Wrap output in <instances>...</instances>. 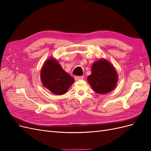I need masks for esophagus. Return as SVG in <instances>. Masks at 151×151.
Here are the masks:
<instances>
[{
  "label": "esophagus",
  "instance_id": "esophagus-1",
  "mask_svg": "<svg viewBox=\"0 0 151 151\" xmlns=\"http://www.w3.org/2000/svg\"><path fill=\"white\" fill-rule=\"evenodd\" d=\"M84 79V76H76L75 77V79L76 81L77 80H81V79Z\"/></svg>",
  "mask_w": 151,
  "mask_h": 151
}]
</instances>
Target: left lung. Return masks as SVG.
I'll return each instance as SVG.
<instances>
[{
	"label": "left lung",
	"instance_id": "left-lung-1",
	"mask_svg": "<svg viewBox=\"0 0 151 151\" xmlns=\"http://www.w3.org/2000/svg\"><path fill=\"white\" fill-rule=\"evenodd\" d=\"M91 74L88 77L91 86L96 93L106 94L115 88L118 77L115 68L106 60H99L93 63Z\"/></svg>",
	"mask_w": 151,
	"mask_h": 151
}]
</instances>
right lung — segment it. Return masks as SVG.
I'll return each mask as SVG.
<instances>
[{
    "label": "right lung",
    "instance_id": "add662e5",
    "mask_svg": "<svg viewBox=\"0 0 151 151\" xmlns=\"http://www.w3.org/2000/svg\"><path fill=\"white\" fill-rule=\"evenodd\" d=\"M41 79L45 87L58 95L66 93L74 82V79L63 70L53 58H50L45 63L41 71Z\"/></svg>",
    "mask_w": 151,
    "mask_h": 151
}]
</instances>
